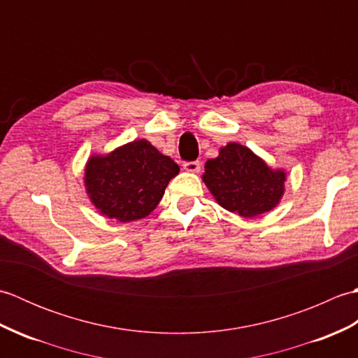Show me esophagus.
<instances>
[{"label": "esophagus", "mask_w": 358, "mask_h": 358, "mask_svg": "<svg viewBox=\"0 0 358 358\" xmlns=\"http://www.w3.org/2000/svg\"><path fill=\"white\" fill-rule=\"evenodd\" d=\"M183 167H185L186 172L199 173L200 169H201V164H200V162H189V163H185Z\"/></svg>", "instance_id": "obj_1"}]
</instances>
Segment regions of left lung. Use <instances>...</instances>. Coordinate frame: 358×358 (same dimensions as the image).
<instances>
[{"label":"left lung","mask_w":358,"mask_h":358,"mask_svg":"<svg viewBox=\"0 0 358 358\" xmlns=\"http://www.w3.org/2000/svg\"><path fill=\"white\" fill-rule=\"evenodd\" d=\"M203 183L226 210L252 218L277 208L285 195L286 171L271 167L240 143L220 148L204 164Z\"/></svg>","instance_id":"1"}]
</instances>
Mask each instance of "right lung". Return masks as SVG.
<instances>
[{"label": "right lung", "instance_id": "obj_1", "mask_svg": "<svg viewBox=\"0 0 358 358\" xmlns=\"http://www.w3.org/2000/svg\"><path fill=\"white\" fill-rule=\"evenodd\" d=\"M180 167L148 140H134L92 154L85 166V187L90 203L106 218L131 223L148 217L162 201Z\"/></svg>", "mask_w": 358, "mask_h": 358}]
</instances>
